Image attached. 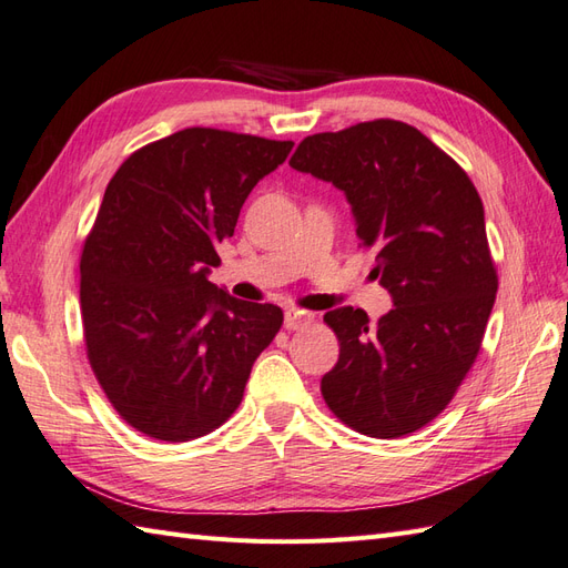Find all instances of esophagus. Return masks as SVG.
Listing matches in <instances>:
<instances>
[{"mask_svg":"<svg viewBox=\"0 0 568 568\" xmlns=\"http://www.w3.org/2000/svg\"><path fill=\"white\" fill-rule=\"evenodd\" d=\"M311 323V315L308 313H301V311H286L284 313V327L286 329H298V327H306Z\"/></svg>","mask_w":568,"mask_h":568,"instance_id":"34e87169","label":"esophagus"}]
</instances>
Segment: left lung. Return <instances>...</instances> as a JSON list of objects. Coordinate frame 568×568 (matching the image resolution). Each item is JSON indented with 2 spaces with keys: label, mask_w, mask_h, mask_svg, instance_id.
<instances>
[{
  "label": "left lung",
  "mask_w": 568,
  "mask_h": 568,
  "mask_svg": "<svg viewBox=\"0 0 568 568\" xmlns=\"http://www.w3.org/2000/svg\"><path fill=\"white\" fill-rule=\"evenodd\" d=\"M288 165L344 192L358 241L378 253L373 274L393 296L378 325L362 308L325 313L339 339L321 381L325 403L358 434L417 432L475 364L499 288L473 180L397 120L306 136Z\"/></svg>",
  "instance_id": "obj_1"
}]
</instances>
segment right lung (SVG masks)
<instances>
[{"instance_id": "1", "label": "right lung", "mask_w": 568, "mask_h": 568, "mask_svg": "<svg viewBox=\"0 0 568 568\" xmlns=\"http://www.w3.org/2000/svg\"><path fill=\"white\" fill-rule=\"evenodd\" d=\"M292 146L187 128L134 151L108 183L81 253V321L95 378L136 432L183 444L241 405L284 315L233 298L210 272Z\"/></svg>"}]
</instances>
